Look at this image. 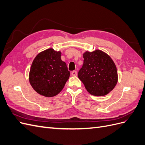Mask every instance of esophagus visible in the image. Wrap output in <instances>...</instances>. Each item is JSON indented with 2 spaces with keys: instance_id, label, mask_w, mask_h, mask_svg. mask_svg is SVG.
Here are the masks:
<instances>
[{
  "instance_id": "1",
  "label": "esophagus",
  "mask_w": 145,
  "mask_h": 145,
  "mask_svg": "<svg viewBox=\"0 0 145 145\" xmlns=\"http://www.w3.org/2000/svg\"><path fill=\"white\" fill-rule=\"evenodd\" d=\"M71 75L73 76H76L77 75V72L76 71H73L71 72Z\"/></svg>"
}]
</instances>
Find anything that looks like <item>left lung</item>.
Returning a JSON list of instances; mask_svg holds the SVG:
<instances>
[{
  "label": "left lung",
  "instance_id": "left-lung-1",
  "mask_svg": "<svg viewBox=\"0 0 145 145\" xmlns=\"http://www.w3.org/2000/svg\"><path fill=\"white\" fill-rule=\"evenodd\" d=\"M83 64L78 77L86 91L94 96H104L114 88L118 74L114 61L106 52L100 50L85 51L83 54Z\"/></svg>",
  "mask_w": 145,
  "mask_h": 145
}]
</instances>
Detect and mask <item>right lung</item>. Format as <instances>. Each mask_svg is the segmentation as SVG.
<instances>
[{
    "label": "right lung",
    "mask_w": 145,
    "mask_h": 145,
    "mask_svg": "<svg viewBox=\"0 0 145 145\" xmlns=\"http://www.w3.org/2000/svg\"><path fill=\"white\" fill-rule=\"evenodd\" d=\"M60 51L52 48L43 51L33 61L29 81L35 91L51 97L63 89L70 76L67 64L61 60Z\"/></svg>",
    "instance_id": "add662e5"
}]
</instances>
